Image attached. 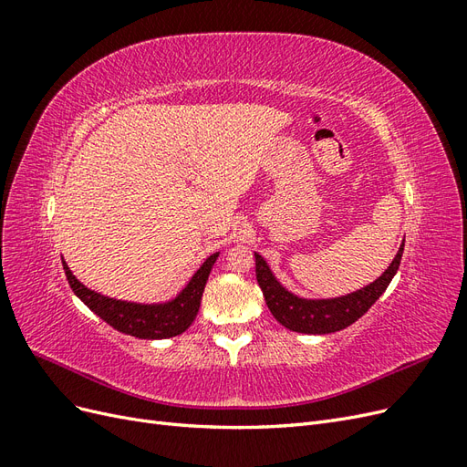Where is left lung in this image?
<instances>
[{
  "mask_svg": "<svg viewBox=\"0 0 467 467\" xmlns=\"http://www.w3.org/2000/svg\"><path fill=\"white\" fill-rule=\"evenodd\" d=\"M403 245L405 244H401L398 255H395V259L386 268L384 275L376 278L372 285L364 286L352 294L341 296V298L306 300V298H300V296L288 292L275 278L273 271L268 268L266 261L259 255V253H255L257 282L263 290L265 302L268 309H271V314L280 325H285L286 329L296 333H309V335L335 333L348 327V325H352L358 317H362L379 296L386 292L391 278L400 268Z\"/></svg>",
  "mask_w": 467,
  "mask_h": 467,
  "instance_id": "obj_1",
  "label": "left lung"
}]
</instances>
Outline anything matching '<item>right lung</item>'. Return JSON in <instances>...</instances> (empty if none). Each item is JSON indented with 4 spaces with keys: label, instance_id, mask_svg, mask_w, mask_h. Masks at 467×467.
Here are the masks:
<instances>
[{
    "label": "right lung",
    "instance_id": "1",
    "mask_svg": "<svg viewBox=\"0 0 467 467\" xmlns=\"http://www.w3.org/2000/svg\"><path fill=\"white\" fill-rule=\"evenodd\" d=\"M216 259L218 253L210 255L201 265L199 271L192 275L189 285L177 294V298L165 304H136L109 298V296H103L95 290H89L86 285H81L72 275V271H69L64 259L62 265L74 294L93 314L107 321L110 327L138 338H169L185 333L191 327L196 314H199L206 280Z\"/></svg>",
    "mask_w": 467,
    "mask_h": 467
}]
</instances>
